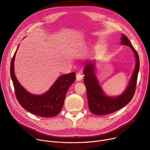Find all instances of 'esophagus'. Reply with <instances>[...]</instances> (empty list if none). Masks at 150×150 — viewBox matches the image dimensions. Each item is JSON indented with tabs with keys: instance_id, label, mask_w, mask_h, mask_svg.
<instances>
[{
	"instance_id": "34e87169",
	"label": "esophagus",
	"mask_w": 150,
	"mask_h": 150,
	"mask_svg": "<svg viewBox=\"0 0 150 150\" xmlns=\"http://www.w3.org/2000/svg\"><path fill=\"white\" fill-rule=\"evenodd\" d=\"M82 79H83V75L82 74H81V73L77 74V75H76V81L77 82L82 81Z\"/></svg>"
}]
</instances>
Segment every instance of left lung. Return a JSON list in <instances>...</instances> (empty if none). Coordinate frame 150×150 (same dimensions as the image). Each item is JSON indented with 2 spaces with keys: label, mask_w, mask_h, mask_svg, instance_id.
I'll use <instances>...</instances> for the list:
<instances>
[{
  "label": "left lung",
  "mask_w": 150,
  "mask_h": 150,
  "mask_svg": "<svg viewBox=\"0 0 150 150\" xmlns=\"http://www.w3.org/2000/svg\"><path fill=\"white\" fill-rule=\"evenodd\" d=\"M120 44L129 47L136 58L135 68L133 74L125 90L121 94L116 97L105 94L96 74V61H88L85 64L83 82L86 88L88 103L90 111L96 115L108 114L121 109L130 102L134 94L140 65L139 56L127 37L123 34Z\"/></svg>",
  "instance_id": "1"
}]
</instances>
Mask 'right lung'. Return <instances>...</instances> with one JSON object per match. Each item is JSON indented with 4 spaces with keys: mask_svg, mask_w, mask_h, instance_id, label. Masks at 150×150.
<instances>
[{
    "mask_svg": "<svg viewBox=\"0 0 150 150\" xmlns=\"http://www.w3.org/2000/svg\"><path fill=\"white\" fill-rule=\"evenodd\" d=\"M17 49L13 57L10 67V75L17 100L23 108L35 115L43 117L56 116L63 107L67 91L76 80V73H71L59 76L50 88L43 94H31L21 85L14 73V62Z\"/></svg>",
    "mask_w": 150,
    "mask_h": 150,
    "instance_id": "1",
    "label": "right lung"
}]
</instances>
